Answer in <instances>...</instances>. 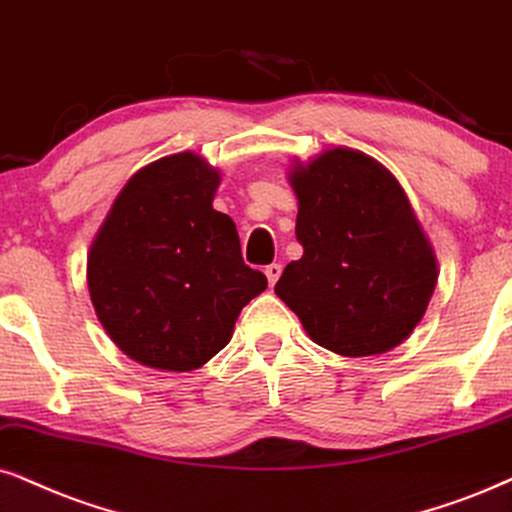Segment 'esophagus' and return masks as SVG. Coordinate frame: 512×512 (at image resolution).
<instances>
[{
	"label": "esophagus",
	"instance_id": "obj_1",
	"mask_svg": "<svg viewBox=\"0 0 512 512\" xmlns=\"http://www.w3.org/2000/svg\"><path fill=\"white\" fill-rule=\"evenodd\" d=\"M264 276H267L269 286H274L278 276H281V264H269V267H264Z\"/></svg>",
	"mask_w": 512,
	"mask_h": 512
}]
</instances>
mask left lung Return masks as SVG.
I'll return each instance as SVG.
<instances>
[{"instance_id": "left-lung-1", "label": "left lung", "mask_w": 512, "mask_h": 512, "mask_svg": "<svg viewBox=\"0 0 512 512\" xmlns=\"http://www.w3.org/2000/svg\"><path fill=\"white\" fill-rule=\"evenodd\" d=\"M288 181L304 252L283 269L274 293L316 345L342 357L401 345L425 316L439 271L399 181L347 146L295 160Z\"/></svg>"}]
</instances>
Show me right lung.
Wrapping results in <instances>:
<instances>
[{
    "label": "right lung",
    "mask_w": 512,
    "mask_h": 512,
    "mask_svg": "<svg viewBox=\"0 0 512 512\" xmlns=\"http://www.w3.org/2000/svg\"><path fill=\"white\" fill-rule=\"evenodd\" d=\"M217 167L184 151L134 172L87 255L94 312L129 359L189 373L229 345L267 276L241 257L234 219L212 208Z\"/></svg>",
    "instance_id": "obj_1"
}]
</instances>
